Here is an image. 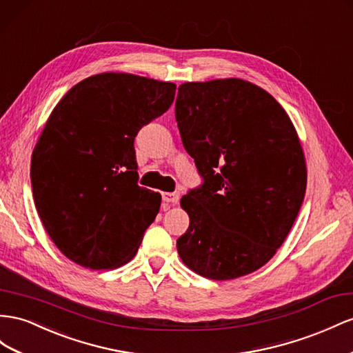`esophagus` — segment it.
I'll list each match as a JSON object with an SVG mask.
<instances>
[{
    "label": "esophagus",
    "instance_id": "34e87169",
    "mask_svg": "<svg viewBox=\"0 0 353 353\" xmlns=\"http://www.w3.org/2000/svg\"><path fill=\"white\" fill-rule=\"evenodd\" d=\"M161 197H163V202L176 205L178 200H179V193H163V194H161Z\"/></svg>",
    "mask_w": 353,
    "mask_h": 353
}]
</instances>
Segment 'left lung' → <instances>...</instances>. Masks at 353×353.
Wrapping results in <instances>:
<instances>
[{"mask_svg":"<svg viewBox=\"0 0 353 353\" xmlns=\"http://www.w3.org/2000/svg\"><path fill=\"white\" fill-rule=\"evenodd\" d=\"M175 117L203 185L181 199L176 241L190 270L214 281L250 274L283 243L306 193L307 169L290 116L242 79L184 83Z\"/></svg>","mask_w":353,"mask_h":353,"instance_id":"1","label":"left lung"}]
</instances>
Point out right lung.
<instances>
[{"instance_id":"right-lung-1","label":"right lung","mask_w":353,"mask_h":353,"mask_svg":"<svg viewBox=\"0 0 353 353\" xmlns=\"http://www.w3.org/2000/svg\"><path fill=\"white\" fill-rule=\"evenodd\" d=\"M176 85L102 72L66 92L32 153L35 208L58 250L85 269L129 263L160 209L138 185L133 141L172 105Z\"/></svg>"}]
</instances>
